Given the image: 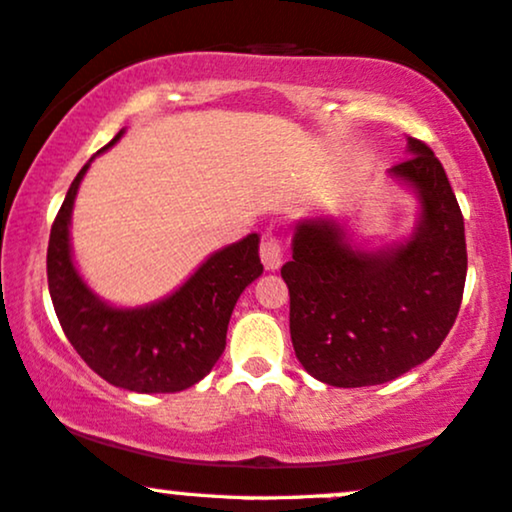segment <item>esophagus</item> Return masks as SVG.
Returning <instances> with one entry per match:
<instances>
[{"instance_id":"esophagus-1","label":"esophagus","mask_w":512,"mask_h":512,"mask_svg":"<svg viewBox=\"0 0 512 512\" xmlns=\"http://www.w3.org/2000/svg\"><path fill=\"white\" fill-rule=\"evenodd\" d=\"M260 257H262V264L269 271H276L283 264V245L274 234H271V231H267V234L262 236Z\"/></svg>"}]
</instances>
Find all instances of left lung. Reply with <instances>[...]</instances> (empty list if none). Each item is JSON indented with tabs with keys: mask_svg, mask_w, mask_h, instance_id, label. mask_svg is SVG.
Masks as SVG:
<instances>
[{
	"mask_svg": "<svg viewBox=\"0 0 512 512\" xmlns=\"http://www.w3.org/2000/svg\"><path fill=\"white\" fill-rule=\"evenodd\" d=\"M388 168L414 194L417 220L381 248L358 241L346 217L309 215L292 231L290 337L313 379L339 388L377 386L426 363L452 330L466 283V234L442 163L407 138Z\"/></svg>",
	"mask_w": 512,
	"mask_h": 512,
	"instance_id": "obj_1",
	"label": "left lung"
}]
</instances>
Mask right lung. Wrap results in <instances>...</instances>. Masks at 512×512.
<instances>
[{"instance_id": "1", "label": "right lung", "mask_w": 512, "mask_h": 512, "mask_svg": "<svg viewBox=\"0 0 512 512\" xmlns=\"http://www.w3.org/2000/svg\"><path fill=\"white\" fill-rule=\"evenodd\" d=\"M126 128L84 163L51 227L46 274L65 337L93 372L135 393H177L199 384L220 360L231 311L262 276L260 234L210 252L170 295L140 306L102 299L74 262L72 210L95 156L117 145Z\"/></svg>"}]
</instances>
